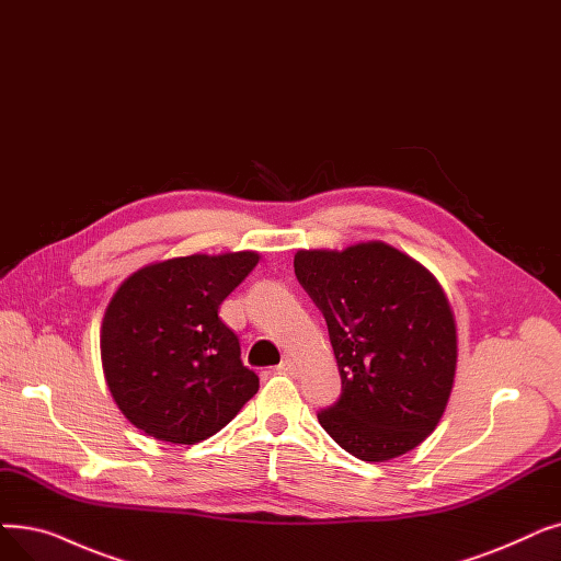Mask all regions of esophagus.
<instances>
[{
    "mask_svg": "<svg viewBox=\"0 0 561 561\" xmlns=\"http://www.w3.org/2000/svg\"><path fill=\"white\" fill-rule=\"evenodd\" d=\"M279 374H286V376H296L298 374V364L294 359H284L279 367H277Z\"/></svg>",
    "mask_w": 561,
    "mask_h": 561,
    "instance_id": "obj_1",
    "label": "esophagus"
}]
</instances>
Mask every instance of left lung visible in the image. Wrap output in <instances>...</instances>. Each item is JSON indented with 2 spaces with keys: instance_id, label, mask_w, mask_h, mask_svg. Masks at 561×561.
<instances>
[{
  "instance_id": "1",
  "label": "left lung",
  "mask_w": 561,
  "mask_h": 561,
  "mask_svg": "<svg viewBox=\"0 0 561 561\" xmlns=\"http://www.w3.org/2000/svg\"><path fill=\"white\" fill-rule=\"evenodd\" d=\"M296 277L325 316L341 397L319 412L332 440L359 460L422 445L456 376V321L426 267L380 240L298 250Z\"/></svg>"
}]
</instances>
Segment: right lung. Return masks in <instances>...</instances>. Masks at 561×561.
Segmentation results:
<instances>
[{
    "label": "right lung",
    "mask_w": 561,
    "mask_h": 561,
    "mask_svg": "<svg viewBox=\"0 0 561 561\" xmlns=\"http://www.w3.org/2000/svg\"><path fill=\"white\" fill-rule=\"evenodd\" d=\"M256 263V252L179 256L139 267L116 288L101 325L103 374L139 431L202 443L259 392L238 336L217 316Z\"/></svg>",
    "instance_id": "1"
}]
</instances>
